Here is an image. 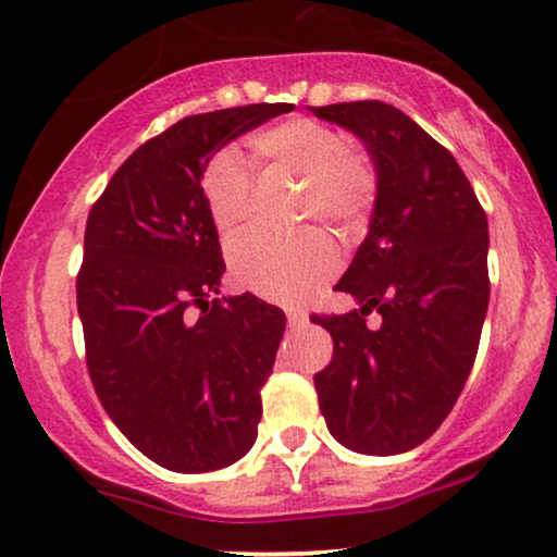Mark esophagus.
Here are the masks:
<instances>
[{
    "mask_svg": "<svg viewBox=\"0 0 557 557\" xmlns=\"http://www.w3.org/2000/svg\"><path fill=\"white\" fill-rule=\"evenodd\" d=\"M286 322H288V326H292V330H301V326L309 324V314H307V311L292 309L286 314Z\"/></svg>",
    "mask_w": 557,
    "mask_h": 557,
    "instance_id": "esophagus-1",
    "label": "esophagus"
}]
</instances>
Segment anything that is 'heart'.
I'll use <instances>...</instances> for the list:
<instances>
[{
  "mask_svg": "<svg viewBox=\"0 0 557 557\" xmlns=\"http://www.w3.org/2000/svg\"><path fill=\"white\" fill-rule=\"evenodd\" d=\"M248 164L261 177L301 182L296 197L299 225L334 227L352 238L368 223L380 195V170L347 132L322 119L292 116L261 128L246 141ZM202 200L210 223L225 243L248 223L253 187L238 159L220 151L202 170ZM235 284L276 304H304L339 271V250L322 231H304L294 240L246 235L233 243Z\"/></svg>",
  "mask_w": 557,
  "mask_h": 557,
  "instance_id": "b5f03b06",
  "label": "heart"
}]
</instances>
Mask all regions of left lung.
I'll list each match as a JSON object with an SVG mask.
<instances>
[{"label":"left lung","mask_w":557,"mask_h":557,"mask_svg":"<svg viewBox=\"0 0 557 557\" xmlns=\"http://www.w3.org/2000/svg\"><path fill=\"white\" fill-rule=\"evenodd\" d=\"M311 111L360 136L380 170L370 233L337 284L360 309L311 317L334 342L314 375L319 410L342 446L403 454L446 421L474 364L490 304L486 212L451 151L395 106Z\"/></svg>","instance_id":"8db88e82"}]
</instances>
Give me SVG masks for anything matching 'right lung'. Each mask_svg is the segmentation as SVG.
I'll return each instance as SVG.
<instances>
[{"mask_svg": "<svg viewBox=\"0 0 557 557\" xmlns=\"http://www.w3.org/2000/svg\"><path fill=\"white\" fill-rule=\"evenodd\" d=\"M292 103L197 113L144 141L94 202L75 278L86 364L119 431L159 467L195 474L250 451L286 317L215 299L225 263L202 170Z\"/></svg>", "mask_w": 557, "mask_h": 557, "instance_id": "1", "label": "right lung"}]
</instances>
